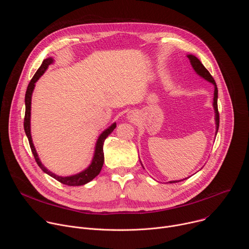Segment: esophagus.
Returning a JSON list of instances; mask_svg holds the SVG:
<instances>
[{
    "label": "esophagus",
    "instance_id": "1",
    "mask_svg": "<svg viewBox=\"0 0 249 249\" xmlns=\"http://www.w3.org/2000/svg\"><path fill=\"white\" fill-rule=\"evenodd\" d=\"M128 118H130V119H134V117H133V116H132V115H131V116H129V117H128Z\"/></svg>",
    "mask_w": 249,
    "mask_h": 249
}]
</instances>
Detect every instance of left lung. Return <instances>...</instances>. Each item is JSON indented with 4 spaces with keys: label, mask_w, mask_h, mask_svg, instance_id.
<instances>
[{
    "label": "left lung",
    "mask_w": 249,
    "mask_h": 249,
    "mask_svg": "<svg viewBox=\"0 0 249 249\" xmlns=\"http://www.w3.org/2000/svg\"><path fill=\"white\" fill-rule=\"evenodd\" d=\"M187 58L189 59L190 64H191L193 70L195 71V73L199 77H201L202 79H204L207 82L214 85L215 90H214V99H213V100H214V101H213V107H214V110H215V123H216V133H215V135L217 136V133H218V130H219V124H220V117H219V111H218V88H217L216 82H215L214 78H213L211 76V74L209 73V71L204 67V65L200 62V60L197 57H195L192 54H188ZM185 179H187V178H184V179H181V180H171L167 183H176V182H179V181H182V180H185Z\"/></svg>",
    "instance_id": "1"
}]
</instances>
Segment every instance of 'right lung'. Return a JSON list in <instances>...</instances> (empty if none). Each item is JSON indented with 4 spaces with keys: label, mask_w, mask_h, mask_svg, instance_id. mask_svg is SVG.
<instances>
[{
    "label": "right lung",
    "mask_w": 249,
    "mask_h": 249,
    "mask_svg": "<svg viewBox=\"0 0 249 249\" xmlns=\"http://www.w3.org/2000/svg\"><path fill=\"white\" fill-rule=\"evenodd\" d=\"M54 63V59L52 57H49L45 60H43L41 66L39 67V69L37 70V72L35 73V75L33 76V78L31 79L30 83L28 84L26 92H25V115H24V131L26 134V137L28 139L29 142V146L31 149V152L34 156L35 160H36L37 164L39 165V167L48 175H50L53 178H55L56 180H58L59 182L65 184V185H69V186H81V185H85L87 183H89V181H91L95 176H97L102 168L103 162H104V155H103V144H104V140L108 137V135H110L113 130L116 128V123L114 122L113 124H111L107 129H105L97 138V141L95 143V147H94V153H93V157L91 160L90 164L84 169L83 171L74 174V175H70V176H59L53 172H51L50 170H48L41 162L40 159L38 158L37 152L35 150V147L33 145L32 142V138H31V132H30V115H31V96H32V92L33 89L35 88V83H36L39 78L45 73V71L48 69L49 65Z\"/></svg>",
    "instance_id": "obj_1"
}]
</instances>
